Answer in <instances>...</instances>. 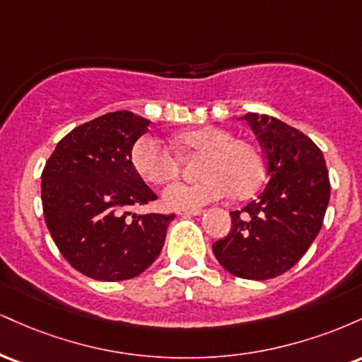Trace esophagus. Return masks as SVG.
Here are the masks:
<instances>
[{"mask_svg":"<svg viewBox=\"0 0 362 362\" xmlns=\"http://www.w3.org/2000/svg\"><path fill=\"white\" fill-rule=\"evenodd\" d=\"M204 213V209H192V211H180L178 214H182L184 218H189V216H201Z\"/></svg>","mask_w":362,"mask_h":362,"instance_id":"1","label":"esophagus"}]
</instances>
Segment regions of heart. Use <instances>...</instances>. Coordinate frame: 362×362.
I'll list each match as a JSON object with an SVG mask.
<instances>
[{
	"instance_id": "heart-1",
	"label": "heart",
	"mask_w": 362,
	"mask_h": 362,
	"mask_svg": "<svg viewBox=\"0 0 362 362\" xmlns=\"http://www.w3.org/2000/svg\"><path fill=\"white\" fill-rule=\"evenodd\" d=\"M173 143L187 153H204V156L199 163L201 180L173 182L163 190V202L170 209H201L230 192L243 197L253 192L264 178L265 161L257 144L233 138L228 129H189L173 136ZM131 163L136 173L151 185L163 184L178 172L177 158L151 136H144L134 144Z\"/></svg>"
}]
</instances>
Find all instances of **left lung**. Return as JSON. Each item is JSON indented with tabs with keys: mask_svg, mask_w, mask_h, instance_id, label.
<instances>
[{
	"mask_svg": "<svg viewBox=\"0 0 362 362\" xmlns=\"http://www.w3.org/2000/svg\"><path fill=\"white\" fill-rule=\"evenodd\" d=\"M243 119L264 149L269 180L259 199L231 213L230 233L213 243V252L233 276L265 281L288 272L317 238L330 180L308 136L269 115Z\"/></svg>",
	"mask_w": 362,
	"mask_h": 362,
	"instance_id": "1",
	"label": "left lung"
}]
</instances>
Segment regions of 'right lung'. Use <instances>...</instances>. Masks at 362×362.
<instances>
[{
	"mask_svg": "<svg viewBox=\"0 0 362 362\" xmlns=\"http://www.w3.org/2000/svg\"><path fill=\"white\" fill-rule=\"evenodd\" d=\"M148 126L129 110L100 115L68 132L42 170L49 233L62 257L91 279L126 281L146 271L175 218L129 213L156 199L131 163Z\"/></svg>",
	"mask_w": 362,
	"mask_h": 362,
	"instance_id": "add662e5",
	"label": "right lung"
}]
</instances>
